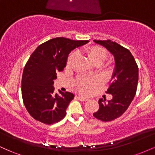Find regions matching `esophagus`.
<instances>
[{
    "label": "esophagus",
    "instance_id": "obj_1",
    "mask_svg": "<svg viewBox=\"0 0 155 155\" xmlns=\"http://www.w3.org/2000/svg\"><path fill=\"white\" fill-rule=\"evenodd\" d=\"M77 97V98L79 99L80 101H87L88 100V99L86 98V97H81V96H78V97Z\"/></svg>",
    "mask_w": 155,
    "mask_h": 155
}]
</instances>
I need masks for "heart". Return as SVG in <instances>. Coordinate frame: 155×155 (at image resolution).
I'll list each match as a JSON object with an SVG mask.
<instances>
[{"label":"heart","mask_w":155,"mask_h":155,"mask_svg":"<svg viewBox=\"0 0 155 155\" xmlns=\"http://www.w3.org/2000/svg\"><path fill=\"white\" fill-rule=\"evenodd\" d=\"M84 52L89 60L93 64H101L108 57V51L104 47L98 45L89 46L84 49ZM76 58V52L73 51L68 57L66 61V66L71 67ZM104 70L106 73H112L114 67L111 63H107L105 65ZM97 81L96 79H88L86 78H79L75 84V88L80 93L83 95H89L94 90Z\"/></svg>","instance_id":"heart-1"}]
</instances>
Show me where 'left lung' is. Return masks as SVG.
I'll return each instance as SVG.
<instances>
[{
	"instance_id": "left-lung-1",
	"label": "left lung",
	"mask_w": 155,
	"mask_h": 155,
	"mask_svg": "<svg viewBox=\"0 0 155 155\" xmlns=\"http://www.w3.org/2000/svg\"><path fill=\"white\" fill-rule=\"evenodd\" d=\"M106 47L115 59L113 80L106 92L111 94V100L98 101L99 108L94 117L103 122H111L126 111L136 95L138 81V67L134 57L128 49L111 40H94Z\"/></svg>"
}]
</instances>
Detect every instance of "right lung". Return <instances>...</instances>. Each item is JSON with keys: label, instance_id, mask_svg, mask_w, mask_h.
I'll return each mask as SVG.
<instances>
[{"label": "right lung", "instance_id": "add662e5", "mask_svg": "<svg viewBox=\"0 0 155 155\" xmlns=\"http://www.w3.org/2000/svg\"><path fill=\"white\" fill-rule=\"evenodd\" d=\"M88 40L58 37L40 44L28 59L22 77V96L27 111L35 120L46 124L60 122L74 99L71 92L55 94L57 74L63 71L71 51Z\"/></svg>", "mask_w": 155, "mask_h": 155}]
</instances>
